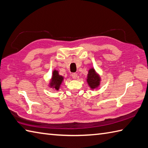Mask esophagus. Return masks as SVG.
I'll return each mask as SVG.
<instances>
[{"label": "esophagus", "instance_id": "obj_1", "mask_svg": "<svg viewBox=\"0 0 148 148\" xmlns=\"http://www.w3.org/2000/svg\"><path fill=\"white\" fill-rule=\"evenodd\" d=\"M71 77H72V78H73V79H76L77 77V73H73L71 74Z\"/></svg>", "mask_w": 148, "mask_h": 148}]
</instances>
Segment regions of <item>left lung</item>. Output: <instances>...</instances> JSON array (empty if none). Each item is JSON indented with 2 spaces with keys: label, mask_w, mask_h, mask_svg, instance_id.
Returning <instances> with one entry per match:
<instances>
[{
  "label": "left lung",
  "mask_w": 148,
  "mask_h": 148,
  "mask_svg": "<svg viewBox=\"0 0 148 148\" xmlns=\"http://www.w3.org/2000/svg\"><path fill=\"white\" fill-rule=\"evenodd\" d=\"M87 81L91 89H95L99 86L100 79H99L98 75H97V74L96 73V72L93 68L89 70Z\"/></svg>",
  "instance_id": "left-lung-1"
}]
</instances>
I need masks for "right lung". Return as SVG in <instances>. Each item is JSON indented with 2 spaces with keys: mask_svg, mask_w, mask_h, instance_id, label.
<instances>
[{
  "mask_svg": "<svg viewBox=\"0 0 148 148\" xmlns=\"http://www.w3.org/2000/svg\"><path fill=\"white\" fill-rule=\"evenodd\" d=\"M63 78H64L59 75L58 71L54 70L52 77V81H51L50 83V86L52 87H53V88L56 89V90H58L62 82Z\"/></svg>",
  "mask_w": 148,
  "mask_h": 148,
  "instance_id": "right-lung-1",
  "label": "right lung"
}]
</instances>
